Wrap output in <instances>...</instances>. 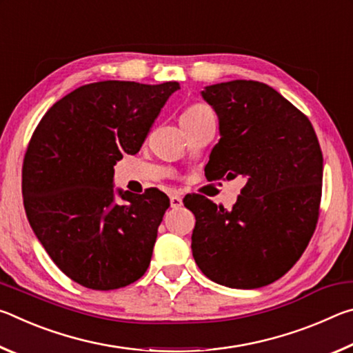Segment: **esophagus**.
<instances>
[{"label": "esophagus", "mask_w": 353, "mask_h": 353, "mask_svg": "<svg viewBox=\"0 0 353 353\" xmlns=\"http://www.w3.org/2000/svg\"><path fill=\"white\" fill-rule=\"evenodd\" d=\"M170 204L172 208H181L182 207V198L177 194H172L170 198Z\"/></svg>", "instance_id": "1"}]
</instances>
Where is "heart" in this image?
Listing matches in <instances>:
<instances>
[{
	"label": "heart",
	"instance_id": "obj_1",
	"mask_svg": "<svg viewBox=\"0 0 353 353\" xmlns=\"http://www.w3.org/2000/svg\"><path fill=\"white\" fill-rule=\"evenodd\" d=\"M210 110L207 105H202V104H194V105H190L187 110L182 113V117H187V115H194V113H201V112H207Z\"/></svg>",
	"mask_w": 353,
	"mask_h": 353
}]
</instances>
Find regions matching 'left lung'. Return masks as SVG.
I'll return each mask as SVG.
<instances>
[{"mask_svg":"<svg viewBox=\"0 0 353 353\" xmlns=\"http://www.w3.org/2000/svg\"><path fill=\"white\" fill-rule=\"evenodd\" d=\"M201 97L218 115L210 179L241 176L246 185L232 210L204 196H185L196 225V265L219 285L261 288L301 259L316 229L322 191V152L310 119L272 87L229 81Z\"/></svg>","mask_w":353,"mask_h":353,"instance_id":"1","label":"left lung"}]
</instances>
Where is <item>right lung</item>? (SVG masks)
<instances>
[{
    "label": "right lung",
    "mask_w": 353,
    "mask_h": 353,
    "mask_svg": "<svg viewBox=\"0 0 353 353\" xmlns=\"http://www.w3.org/2000/svg\"><path fill=\"white\" fill-rule=\"evenodd\" d=\"M179 88L87 83L59 99L29 141L21 183L29 224L59 270L85 288H123L151 263L170 199L157 188L115 190L113 166L140 151Z\"/></svg>",
    "instance_id": "1"
}]
</instances>
